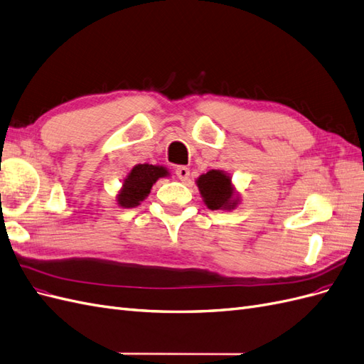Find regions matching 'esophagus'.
<instances>
[{
	"instance_id": "34e87169",
	"label": "esophagus",
	"mask_w": 364,
	"mask_h": 364,
	"mask_svg": "<svg viewBox=\"0 0 364 364\" xmlns=\"http://www.w3.org/2000/svg\"><path fill=\"white\" fill-rule=\"evenodd\" d=\"M176 176H178L181 181H188L190 168H186V166H178V168H176Z\"/></svg>"
}]
</instances>
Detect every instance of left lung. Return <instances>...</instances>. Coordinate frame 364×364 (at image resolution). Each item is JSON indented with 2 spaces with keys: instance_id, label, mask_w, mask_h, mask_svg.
Masks as SVG:
<instances>
[{
  "instance_id": "1",
  "label": "left lung",
  "mask_w": 364,
  "mask_h": 364,
  "mask_svg": "<svg viewBox=\"0 0 364 364\" xmlns=\"http://www.w3.org/2000/svg\"><path fill=\"white\" fill-rule=\"evenodd\" d=\"M199 191L210 210H232L239 199L234 198L231 178L220 170H211L198 179Z\"/></svg>"
}]
</instances>
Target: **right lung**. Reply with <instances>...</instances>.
<instances>
[{
	"label": "right lung",
	"mask_w": 364,
	"mask_h": 364,
	"mask_svg": "<svg viewBox=\"0 0 364 364\" xmlns=\"http://www.w3.org/2000/svg\"><path fill=\"white\" fill-rule=\"evenodd\" d=\"M168 174V170L161 165L139 164L133 166V170L124 179L122 190L117 194V203L124 208H134L150 194L153 183Z\"/></svg>",
	"instance_id": "obj_1"
}]
</instances>
